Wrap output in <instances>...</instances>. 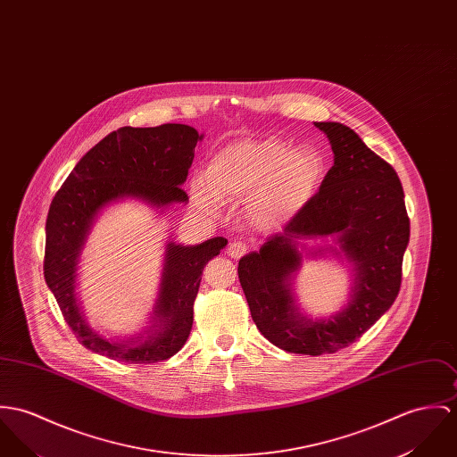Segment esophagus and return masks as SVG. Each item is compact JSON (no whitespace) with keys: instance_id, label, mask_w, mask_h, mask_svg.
<instances>
[{"instance_id":"esophagus-1","label":"esophagus","mask_w":457,"mask_h":457,"mask_svg":"<svg viewBox=\"0 0 457 457\" xmlns=\"http://www.w3.org/2000/svg\"><path fill=\"white\" fill-rule=\"evenodd\" d=\"M248 251V246L245 245V243H241V241H237V243H232L228 249H227V253H228V256H232V258H241L245 253Z\"/></svg>"}]
</instances>
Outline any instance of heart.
<instances>
[{
  "label": "heart",
  "mask_w": 457,
  "mask_h": 457,
  "mask_svg": "<svg viewBox=\"0 0 457 457\" xmlns=\"http://www.w3.org/2000/svg\"><path fill=\"white\" fill-rule=\"evenodd\" d=\"M323 179V161L312 148H291L279 139L239 141L214 152L204 181L192 183V199L203 209L223 199H249L265 223H283L311 204Z\"/></svg>",
  "instance_id": "1"
}]
</instances>
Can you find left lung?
Segmentation results:
<instances>
[{
    "label": "left lung",
    "instance_id": "left-lung-1",
    "mask_svg": "<svg viewBox=\"0 0 457 457\" xmlns=\"http://www.w3.org/2000/svg\"><path fill=\"white\" fill-rule=\"evenodd\" d=\"M332 145L333 166L311 204L260 251L239 260V281L260 333L295 354L320 356L347 347L393 305L411 237L403 188L396 170L361 137L338 122H314ZM330 238L305 249L302 238ZM338 257L350 265L348 303L332 317L311 319L295 302L292 279L301 253Z\"/></svg>",
    "mask_w": 457,
    "mask_h": 457
}]
</instances>
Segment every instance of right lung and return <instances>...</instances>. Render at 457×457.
Returning <instances> with one entry per match:
<instances>
[{
    "label": "right lung",
    "mask_w": 457,
    "mask_h": 457,
    "mask_svg": "<svg viewBox=\"0 0 457 457\" xmlns=\"http://www.w3.org/2000/svg\"><path fill=\"white\" fill-rule=\"evenodd\" d=\"M203 137L185 124L122 127L90 148L55 194L45 225L43 274L66 323L88 351L125 363H155L176 354L187 342L203 270L227 246L225 237L195 246L167 241L148 325L130 337L108 338L90 328L77 281L85 243L104 209L137 201L164 214L174 204L188 203L181 185Z\"/></svg>",
    "instance_id": "obj_1"
}]
</instances>
